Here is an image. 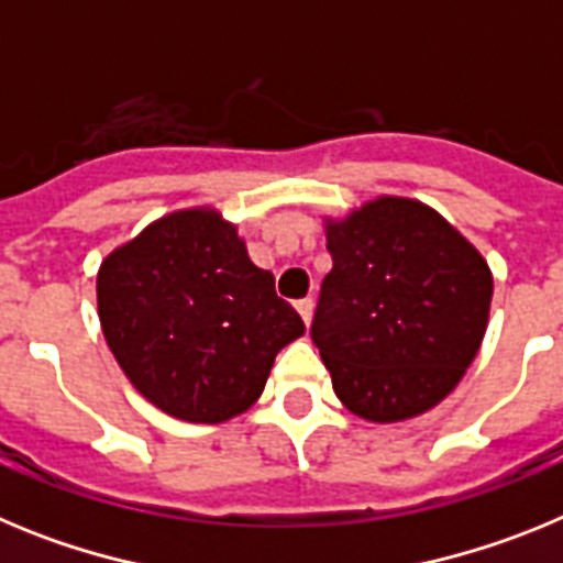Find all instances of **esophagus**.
I'll return each mask as SVG.
<instances>
[{
  "label": "esophagus",
  "mask_w": 563,
  "mask_h": 563,
  "mask_svg": "<svg viewBox=\"0 0 563 563\" xmlns=\"http://www.w3.org/2000/svg\"><path fill=\"white\" fill-rule=\"evenodd\" d=\"M312 307H316V301H312L310 296H307V298H301V301H296V310H298V316H301V321H305L307 327H310V321H312Z\"/></svg>",
  "instance_id": "obj_1"
}]
</instances>
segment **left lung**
<instances>
[{"mask_svg": "<svg viewBox=\"0 0 563 563\" xmlns=\"http://www.w3.org/2000/svg\"><path fill=\"white\" fill-rule=\"evenodd\" d=\"M332 271L310 335L338 400L372 422L434 409L479 352L494 296L485 258L434 208L377 197L327 222Z\"/></svg>", "mask_w": 563, "mask_h": 563, "instance_id": "obj_1", "label": "left lung"}]
</instances>
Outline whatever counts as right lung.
<instances>
[{
  "label": "right lung",
  "instance_id": "right-lung-1",
  "mask_svg": "<svg viewBox=\"0 0 563 563\" xmlns=\"http://www.w3.org/2000/svg\"><path fill=\"white\" fill-rule=\"evenodd\" d=\"M98 318L132 386L186 422H225L265 391L305 321L213 208L174 211L98 271Z\"/></svg>",
  "mask_w": 563,
  "mask_h": 563
}]
</instances>
